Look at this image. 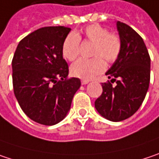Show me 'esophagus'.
I'll use <instances>...</instances> for the list:
<instances>
[{"label":"esophagus","instance_id":"obj_1","mask_svg":"<svg viewBox=\"0 0 159 159\" xmlns=\"http://www.w3.org/2000/svg\"><path fill=\"white\" fill-rule=\"evenodd\" d=\"M89 82V80H81V84H82V85H86V84H88Z\"/></svg>","mask_w":159,"mask_h":159}]
</instances>
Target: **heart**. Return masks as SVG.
Instances as JSON below:
<instances>
[{"label": "heart", "instance_id": "b5f03b06", "mask_svg": "<svg viewBox=\"0 0 159 159\" xmlns=\"http://www.w3.org/2000/svg\"><path fill=\"white\" fill-rule=\"evenodd\" d=\"M80 40L93 43L92 59H80L71 65V74L82 80H91L102 73L106 69V61L114 62L121 52L122 42L118 34L108 32V30L99 24H90L81 30V34L70 33L63 40L61 52L63 57L74 61L80 54Z\"/></svg>", "mask_w": 159, "mask_h": 159}]
</instances>
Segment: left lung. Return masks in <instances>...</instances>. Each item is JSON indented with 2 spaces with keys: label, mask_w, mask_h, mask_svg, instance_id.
I'll use <instances>...</instances> for the list:
<instances>
[{
  "label": "left lung",
  "mask_w": 159,
  "mask_h": 159,
  "mask_svg": "<svg viewBox=\"0 0 159 159\" xmlns=\"http://www.w3.org/2000/svg\"><path fill=\"white\" fill-rule=\"evenodd\" d=\"M117 28L122 49L106 72L110 81L102 83V94L95 101L98 112L110 121L129 119L141 106L150 81V57L141 36L121 21Z\"/></svg>",
  "instance_id": "1"
}]
</instances>
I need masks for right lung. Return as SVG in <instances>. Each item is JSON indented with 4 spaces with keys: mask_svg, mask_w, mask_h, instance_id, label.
I'll return each instance as SVG.
<instances>
[{
    "mask_svg": "<svg viewBox=\"0 0 159 159\" xmlns=\"http://www.w3.org/2000/svg\"><path fill=\"white\" fill-rule=\"evenodd\" d=\"M70 28L43 27L19 42L12 59V85L18 103L30 119L52 126L68 114L78 78L68 79L61 46Z\"/></svg>",
    "mask_w": 159,
    "mask_h": 159,
    "instance_id": "add662e5",
    "label": "right lung"
}]
</instances>
